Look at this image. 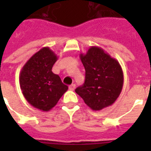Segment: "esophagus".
Segmentation results:
<instances>
[{
	"label": "esophagus",
	"instance_id": "esophagus-1",
	"mask_svg": "<svg viewBox=\"0 0 151 151\" xmlns=\"http://www.w3.org/2000/svg\"><path fill=\"white\" fill-rule=\"evenodd\" d=\"M75 87H76V85H74V84H72V85H70V86H69V89L70 90V91H73V90L75 89Z\"/></svg>",
	"mask_w": 151,
	"mask_h": 151
}]
</instances>
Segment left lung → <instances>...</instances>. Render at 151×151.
Listing matches in <instances>:
<instances>
[{"instance_id": "obj_1", "label": "left lung", "mask_w": 151, "mask_h": 151, "mask_svg": "<svg viewBox=\"0 0 151 151\" xmlns=\"http://www.w3.org/2000/svg\"><path fill=\"white\" fill-rule=\"evenodd\" d=\"M80 59L85 69V81L75 92L93 110L112 105L121 94L124 83L122 66L103 48L92 46Z\"/></svg>"}]
</instances>
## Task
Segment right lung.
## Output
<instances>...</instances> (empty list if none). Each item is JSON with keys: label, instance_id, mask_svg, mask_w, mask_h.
Masks as SVG:
<instances>
[{"label": "right lung", "instance_id": "obj_1", "mask_svg": "<svg viewBox=\"0 0 151 151\" xmlns=\"http://www.w3.org/2000/svg\"><path fill=\"white\" fill-rule=\"evenodd\" d=\"M58 57L48 47L36 52L25 63L19 73L20 88L34 107L49 111L56 105L68 86L52 71Z\"/></svg>", "mask_w": 151, "mask_h": 151}]
</instances>
